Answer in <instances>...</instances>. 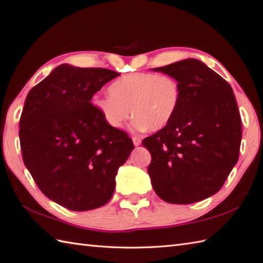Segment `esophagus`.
<instances>
[{
	"mask_svg": "<svg viewBox=\"0 0 263 263\" xmlns=\"http://www.w3.org/2000/svg\"><path fill=\"white\" fill-rule=\"evenodd\" d=\"M133 143H134V145H135V146H138V145H141V143H142L141 137L133 136Z\"/></svg>",
	"mask_w": 263,
	"mask_h": 263,
	"instance_id": "34e87169",
	"label": "esophagus"
}]
</instances>
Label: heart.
<instances>
[{
    "instance_id": "obj_1",
    "label": "heart",
    "mask_w": 263,
    "mask_h": 263,
    "mask_svg": "<svg viewBox=\"0 0 263 263\" xmlns=\"http://www.w3.org/2000/svg\"><path fill=\"white\" fill-rule=\"evenodd\" d=\"M109 92L93 98V106L116 129L124 127L132 111L134 129L160 130L176 115L181 99L178 81L157 73L127 74L116 80Z\"/></svg>"
}]
</instances>
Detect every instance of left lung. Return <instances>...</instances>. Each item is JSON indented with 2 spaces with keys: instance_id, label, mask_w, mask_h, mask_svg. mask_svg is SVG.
<instances>
[{
  "instance_id": "left-lung-1",
  "label": "left lung",
  "mask_w": 263,
  "mask_h": 263,
  "mask_svg": "<svg viewBox=\"0 0 263 263\" xmlns=\"http://www.w3.org/2000/svg\"><path fill=\"white\" fill-rule=\"evenodd\" d=\"M176 79L181 99L168 124L144 139L148 174L161 199L192 203L219 191L238 160L242 122L231 85L189 58L152 68Z\"/></svg>"
}]
</instances>
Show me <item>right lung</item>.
<instances>
[{
  "mask_svg": "<svg viewBox=\"0 0 263 263\" xmlns=\"http://www.w3.org/2000/svg\"><path fill=\"white\" fill-rule=\"evenodd\" d=\"M118 75L63 64L27 96L19 130L23 162L40 191L71 211L106 205L134 149L128 134L109 126L91 102Z\"/></svg>",
  "mask_w": 263,
  "mask_h": 263,
  "instance_id": "right-lung-1",
  "label": "right lung"
}]
</instances>
